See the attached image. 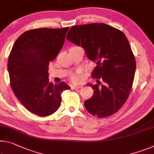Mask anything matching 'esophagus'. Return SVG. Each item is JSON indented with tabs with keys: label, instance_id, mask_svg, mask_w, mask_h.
Returning a JSON list of instances; mask_svg holds the SVG:
<instances>
[{
	"label": "esophagus",
	"instance_id": "obj_1",
	"mask_svg": "<svg viewBox=\"0 0 154 154\" xmlns=\"http://www.w3.org/2000/svg\"><path fill=\"white\" fill-rule=\"evenodd\" d=\"M81 88H82V85H74V86H72V89H79Z\"/></svg>",
	"mask_w": 154,
	"mask_h": 154
}]
</instances>
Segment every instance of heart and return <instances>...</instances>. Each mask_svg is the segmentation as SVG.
I'll return each mask as SVG.
<instances>
[{
  "mask_svg": "<svg viewBox=\"0 0 154 154\" xmlns=\"http://www.w3.org/2000/svg\"><path fill=\"white\" fill-rule=\"evenodd\" d=\"M69 79L72 83H78L81 81L82 79V75L80 72H76L70 75Z\"/></svg>",
  "mask_w": 154,
  "mask_h": 154,
  "instance_id": "1",
  "label": "heart"
}]
</instances>
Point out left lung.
Wrapping results in <instances>:
<instances>
[{
	"instance_id": "8db88e82",
	"label": "left lung",
	"mask_w": 154,
	"mask_h": 154,
	"mask_svg": "<svg viewBox=\"0 0 154 154\" xmlns=\"http://www.w3.org/2000/svg\"><path fill=\"white\" fill-rule=\"evenodd\" d=\"M66 39L84 48L88 59L97 64L88 84L94 94L84 102L89 113L104 118L119 111L132 87L136 60L128 38L121 31L104 23L75 25Z\"/></svg>"
}]
</instances>
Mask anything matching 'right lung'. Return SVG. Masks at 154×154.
<instances>
[{"instance_id": "add662e5", "label": "right lung", "mask_w": 154, "mask_h": 154, "mask_svg": "<svg viewBox=\"0 0 154 154\" xmlns=\"http://www.w3.org/2000/svg\"><path fill=\"white\" fill-rule=\"evenodd\" d=\"M69 27L31 29L19 36L9 55L10 85L26 109L39 116L57 110L62 92L70 89L64 82L53 84L48 79L49 62L64 45Z\"/></svg>"}]
</instances>
